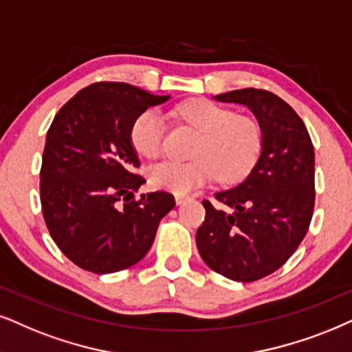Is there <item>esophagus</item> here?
Masks as SVG:
<instances>
[{"instance_id":"obj_1","label":"esophagus","mask_w":352,"mask_h":352,"mask_svg":"<svg viewBox=\"0 0 352 352\" xmlns=\"http://www.w3.org/2000/svg\"><path fill=\"white\" fill-rule=\"evenodd\" d=\"M188 199H190L188 195H185V193H175V201H177V204H184L185 201H188Z\"/></svg>"}]
</instances>
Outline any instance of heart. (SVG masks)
Instances as JSON below:
<instances>
[{
	"label": "heart",
	"mask_w": 352,
	"mask_h": 352,
	"mask_svg": "<svg viewBox=\"0 0 352 352\" xmlns=\"http://www.w3.org/2000/svg\"><path fill=\"white\" fill-rule=\"evenodd\" d=\"M179 115L201 133L193 151L197 159L164 161L151 167L149 180L155 188L188 193L217 175L222 182L234 184L250 173L263 146L261 128L255 120L208 99L186 102L179 107ZM164 138L166 122L159 110H144L131 123L130 141L141 157H159Z\"/></svg>",
	"instance_id": "obj_1"
}]
</instances>
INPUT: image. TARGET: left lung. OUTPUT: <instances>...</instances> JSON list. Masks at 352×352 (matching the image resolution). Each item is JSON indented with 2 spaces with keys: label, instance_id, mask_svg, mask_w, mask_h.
<instances>
[{
  "label": "left lung",
  "instance_id": "left-lung-1",
  "mask_svg": "<svg viewBox=\"0 0 352 352\" xmlns=\"http://www.w3.org/2000/svg\"><path fill=\"white\" fill-rule=\"evenodd\" d=\"M252 110L263 136L260 157L235 188L204 199L206 217L197 247L209 268L232 281L265 278L289 260L309 230L315 204V153L302 118L263 89H237L214 97Z\"/></svg>",
  "mask_w": 352,
  "mask_h": 352
}]
</instances>
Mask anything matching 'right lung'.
Wrapping results in <instances>:
<instances>
[{
    "label": "right lung",
    "mask_w": 352,
    "mask_h": 352,
    "mask_svg": "<svg viewBox=\"0 0 352 352\" xmlns=\"http://www.w3.org/2000/svg\"><path fill=\"white\" fill-rule=\"evenodd\" d=\"M168 96L126 82H94L58 110L40 168V203L52 239L79 268L109 274L149 252L159 222L175 206L167 191L135 198L138 175L130 130Z\"/></svg>",
    "instance_id": "obj_1"
}]
</instances>
